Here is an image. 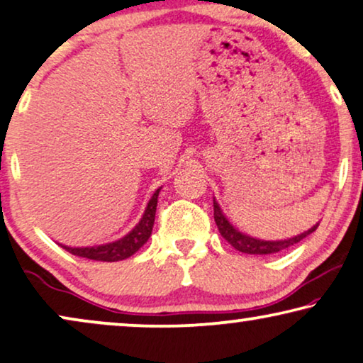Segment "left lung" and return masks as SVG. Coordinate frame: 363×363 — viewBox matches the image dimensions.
<instances>
[{"mask_svg": "<svg viewBox=\"0 0 363 363\" xmlns=\"http://www.w3.org/2000/svg\"><path fill=\"white\" fill-rule=\"evenodd\" d=\"M213 218H216L218 232H220L222 237L225 238L235 250H238V252L242 253H248V255H272V253L283 252V250L291 247V245L301 242V240L306 238L309 233H313L315 228H318V225H314L311 227L308 232H303L301 235H296V237L288 238V240H277V242H274V240L253 238L247 233L240 232L238 228H235L232 223L227 220V217L223 216L222 208L216 202V199H213Z\"/></svg>", "mask_w": 363, "mask_h": 363, "instance_id": "obj_1", "label": "left lung"}]
</instances>
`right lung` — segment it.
<instances>
[{
  "mask_svg": "<svg viewBox=\"0 0 363 363\" xmlns=\"http://www.w3.org/2000/svg\"><path fill=\"white\" fill-rule=\"evenodd\" d=\"M161 189L152 194L151 201L147 202V207L143 218L138 222V225L133 228L130 233H126L123 238L116 240V242L105 243V245H96V247H67V245H60V247L67 250L69 253L75 255V257L96 259V262H120V259L130 258L131 255H135L143 245L147 242V238L151 237L152 225H155V217H156V206H157V196H160Z\"/></svg>",
  "mask_w": 363,
  "mask_h": 363,
  "instance_id": "obj_1",
  "label": "right lung"
}]
</instances>
